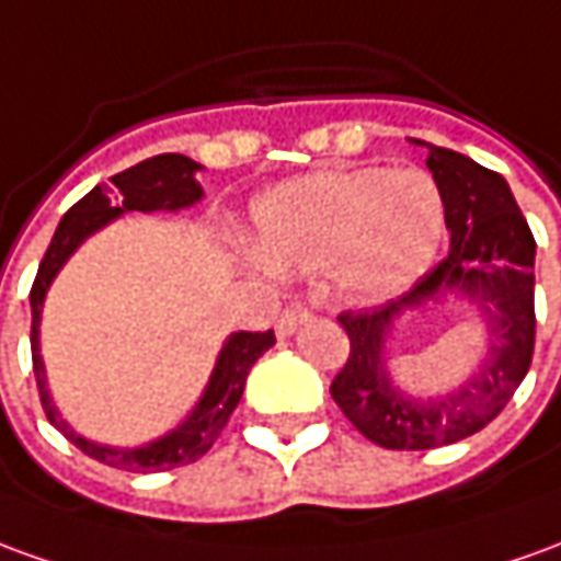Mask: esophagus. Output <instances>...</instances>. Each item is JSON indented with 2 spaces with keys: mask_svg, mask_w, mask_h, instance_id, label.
Masks as SVG:
<instances>
[{
  "mask_svg": "<svg viewBox=\"0 0 561 561\" xmlns=\"http://www.w3.org/2000/svg\"><path fill=\"white\" fill-rule=\"evenodd\" d=\"M307 319H309L307 304H288V307L279 312V319H276V334L279 336L294 334V331H297V328H300Z\"/></svg>",
  "mask_w": 561,
  "mask_h": 561,
  "instance_id": "obj_1",
  "label": "esophagus"
}]
</instances>
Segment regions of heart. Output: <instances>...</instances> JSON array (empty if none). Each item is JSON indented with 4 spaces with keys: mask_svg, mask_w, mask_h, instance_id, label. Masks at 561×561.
<instances>
[{
    "mask_svg": "<svg viewBox=\"0 0 561 561\" xmlns=\"http://www.w3.org/2000/svg\"><path fill=\"white\" fill-rule=\"evenodd\" d=\"M261 252L279 270H331L358 300L403 291L444 237V199L419 170H319L254 206Z\"/></svg>",
    "mask_w": 561,
    "mask_h": 561,
    "instance_id": "obj_1",
    "label": "heart"
}]
</instances>
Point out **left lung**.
Instances as JSON below:
<instances>
[{
  "mask_svg": "<svg viewBox=\"0 0 561 561\" xmlns=\"http://www.w3.org/2000/svg\"><path fill=\"white\" fill-rule=\"evenodd\" d=\"M428 170L444 199L449 254L410 291L382 307L346 309L336 321L348 334V358L331 398L367 440L386 449H434L471 437L499 416L526 379L535 355V237L499 172L428 145ZM444 287L481 300L493 324L484 370L440 402H407L390 389L381 343L390 319Z\"/></svg>",
  "mask_w": 561,
  "mask_h": 561,
  "instance_id": "left-lung-1",
  "label": "left lung"
}]
</instances>
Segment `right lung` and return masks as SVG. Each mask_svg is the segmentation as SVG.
I'll use <instances>...</instances> for the list:
<instances>
[{
	"instance_id": "obj_1",
	"label": "right lung",
	"mask_w": 561,
	"mask_h": 561,
	"mask_svg": "<svg viewBox=\"0 0 561 561\" xmlns=\"http://www.w3.org/2000/svg\"><path fill=\"white\" fill-rule=\"evenodd\" d=\"M199 167L185 154H158V158L142 160L130 170L112 175L115 187H93L90 194L78 199L69 213L62 215L60 227L50 240L48 252L38 264L35 273L33 291H30V307H33V334H30V346H33V374L35 386H38V398L45 407V416L54 428L66 434V440L84 453V456L103 461L108 468H121V471L148 473V471H170L179 465H191L203 458L218 434L225 431L227 419L237 410V403L245 389V376L252 370V364L276 343L273 331H240L233 334L221 348L215 374L209 379V389L197 403V410L191 413L185 425L172 431L167 437H160L154 444L142 446V449H115V446L90 444L84 437H78L76 431L69 428L45 389V367H42V355H38V319H42V300L48 291L50 279L57 276V270L66 264V257L76 252L78 242L90 237L93 230L108 225L115 215L121 213H151V209H182L191 206L203 197V187L194 179Z\"/></svg>"
}]
</instances>
